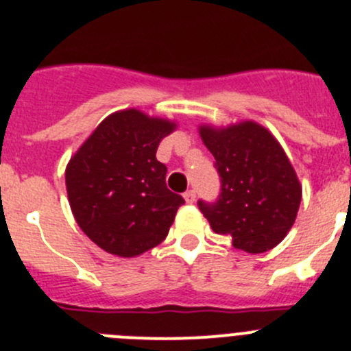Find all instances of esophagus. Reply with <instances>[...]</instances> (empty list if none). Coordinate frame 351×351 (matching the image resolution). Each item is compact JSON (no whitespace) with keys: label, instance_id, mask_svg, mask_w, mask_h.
<instances>
[{"label":"esophagus","instance_id":"1","mask_svg":"<svg viewBox=\"0 0 351 351\" xmlns=\"http://www.w3.org/2000/svg\"><path fill=\"white\" fill-rule=\"evenodd\" d=\"M184 199H186V203H194V201H196V191H186V193H184Z\"/></svg>","mask_w":351,"mask_h":351}]
</instances>
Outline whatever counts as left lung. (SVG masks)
<instances>
[{
  "instance_id": "obj_1",
  "label": "left lung",
  "mask_w": 351,
  "mask_h": 351,
  "mask_svg": "<svg viewBox=\"0 0 351 351\" xmlns=\"http://www.w3.org/2000/svg\"><path fill=\"white\" fill-rule=\"evenodd\" d=\"M199 136L221 180L215 203L197 201L213 232L230 235L232 245L249 254L278 245L302 199V186L282 145L254 121L227 128L203 124Z\"/></svg>"
}]
</instances>
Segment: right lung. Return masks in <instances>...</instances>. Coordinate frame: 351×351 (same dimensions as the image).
<instances>
[{"label":"right lung","mask_w":351,"mask_h":351,"mask_svg":"<svg viewBox=\"0 0 351 351\" xmlns=\"http://www.w3.org/2000/svg\"><path fill=\"white\" fill-rule=\"evenodd\" d=\"M176 123L138 109L107 116L68 162L64 177L73 217L86 237L119 258L160 244L182 196L169 191L157 148Z\"/></svg>","instance_id":"right-lung-1"}]
</instances>
